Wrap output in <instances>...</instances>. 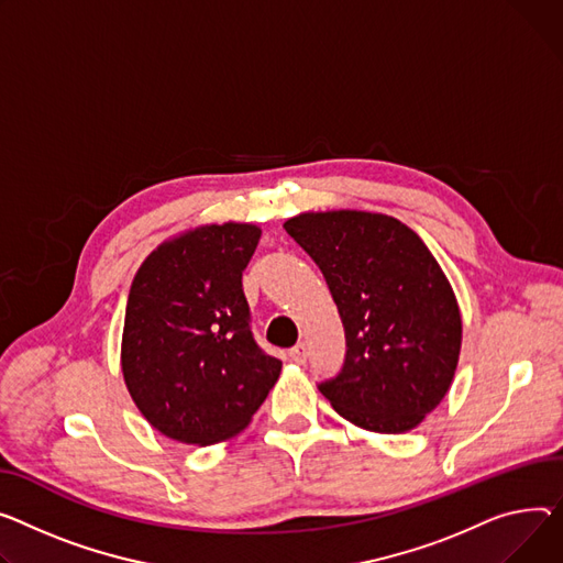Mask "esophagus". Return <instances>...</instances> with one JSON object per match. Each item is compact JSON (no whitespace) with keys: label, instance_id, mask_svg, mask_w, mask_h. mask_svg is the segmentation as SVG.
Segmentation results:
<instances>
[{"label":"esophagus","instance_id":"1","mask_svg":"<svg viewBox=\"0 0 563 563\" xmlns=\"http://www.w3.org/2000/svg\"><path fill=\"white\" fill-rule=\"evenodd\" d=\"M289 357L296 362V364H303L306 360H308V346L301 342V344H296L291 351H289Z\"/></svg>","mask_w":563,"mask_h":563}]
</instances>
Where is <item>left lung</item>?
Returning <instances> with one entry per match:
<instances>
[{
    "label": "left lung",
    "instance_id": "obj_1",
    "mask_svg": "<svg viewBox=\"0 0 563 563\" xmlns=\"http://www.w3.org/2000/svg\"><path fill=\"white\" fill-rule=\"evenodd\" d=\"M283 227L317 262L346 332L344 366L319 391L362 430H415L451 389L462 351L460 306L439 262L380 212H301Z\"/></svg>",
    "mask_w": 563,
    "mask_h": 563
}]
</instances>
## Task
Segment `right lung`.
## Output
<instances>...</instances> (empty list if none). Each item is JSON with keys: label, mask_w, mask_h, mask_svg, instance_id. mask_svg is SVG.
<instances>
[{"label": "right lung", "mask_w": 563, "mask_h": 563, "mask_svg": "<svg viewBox=\"0 0 563 563\" xmlns=\"http://www.w3.org/2000/svg\"><path fill=\"white\" fill-rule=\"evenodd\" d=\"M255 223H206L165 240L140 265L126 303L122 373L142 417L192 445L233 439L276 385L283 362L251 334L242 272Z\"/></svg>", "instance_id": "add662e5"}]
</instances>
